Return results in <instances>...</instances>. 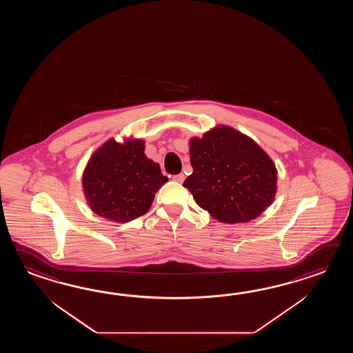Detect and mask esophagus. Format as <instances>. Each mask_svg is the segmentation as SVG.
I'll return each mask as SVG.
<instances>
[{
    "label": "esophagus",
    "mask_w": 353,
    "mask_h": 353,
    "mask_svg": "<svg viewBox=\"0 0 353 353\" xmlns=\"http://www.w3.org/2000/svg\"><path fill=\"white\" fill-rule=\"evenodd\" d=\"M184 179H185L184 174H178V175H174L173 176L174 181H176V183H183Z\"/></svg>",
    "instance_id": "1"
}]
</instances>
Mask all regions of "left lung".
Returning a JSON list of instances; mask_svg holds the SVG:
<instances>
[{
    "label": "left lung",
    "instance_id": "1",
    "mask_svg": "<svg viewBox=\"0 0 353 353\" xmlns=\"http://www.w3.org/2000/svg\"><path fill=\"white\" fill-rule=\"evenodd\" d=\"M193 173L184 187L196 204L225 223L259 217L276 193V168L269 155L243 134L218 126L190 140Z\"/></svg>",
    "mask_w": 353,
    "mask_h": 353
}]
</instances>
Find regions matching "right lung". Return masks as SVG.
Here are the masks:
<instances>
[{"label": "right lung", "mask_w": 353, "mask_h": 353, "mask_svg": "<svg viewBox=\"0 0 353 353\" xmlns=\"http://www.w3.org/2000/svg\"><path fill=\"white\" fill-rule=\"evenodd\" d=\"M168 178L143 154V141L116 143L113 139L90 159L83 189L90 210L101 217L130 222L143 216Z\"/></svg>", "instance_id": "1"}]
</instances>
